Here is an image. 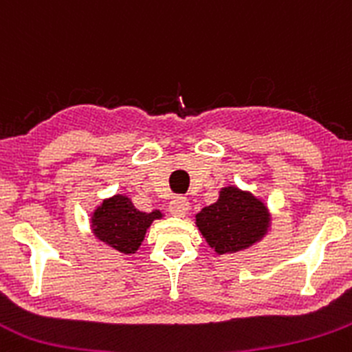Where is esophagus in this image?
Returning <instances> with one entry per match:
<instances>
[{"mask_svg": "<svg viewBox=\"0 0 352 352\" xmlns=\"http://www.w3.org/2000/svg\"><path fill=\"white\" fill-rule=\"evenodd\" d=\"M188 208H190V201L184 197H175L171 200V204H169V212L173 215H176V217H183L188 212Z\"/></svg>", "mask_w": 352, "mask_h": 352, "instance_id": "esophagus-1", "label": "esophagus"}]
</instances>
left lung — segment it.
Segmentation results:
<instances>
[{"mask_svg":"<svg viewBox=\"0 0 352 352\" xmlns=\"http://www.w3.org/2000/svg\"><path fill=\"white\" fill-rule=\"evenodd\" d=\"M195 219L205 241L219 255L250 248L267 234L270 226L267 205L236 186L222 188L219 200L201 208Z\"/></svg>","mask_w":352,"mask_h":352,"instance_id":"obj_1","label":"left lung"}]
</instances>
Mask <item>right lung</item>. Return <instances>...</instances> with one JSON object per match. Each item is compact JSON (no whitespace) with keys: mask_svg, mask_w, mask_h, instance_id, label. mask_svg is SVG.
I'll list each match as a JSON object with an SVG mask.
<instances>
[{"mask_svg":"<svg viewBox=\"0 0 352 352\" xmlns=\"http://www.w3.org/2000/svg\"><path fill=\"white\" fill-rule=\"evenodd\" d=\"M155 219H162L161 210L140 212L126 195H114L94 210L90 222L94 236L99 241L124 255H131L140 248L145 232Z\"/></svg>","mask_w":352,"mask_h":352,"instance_id":"add662e5","label":"right lung"}]
</instances>
